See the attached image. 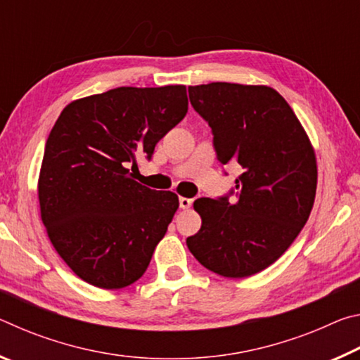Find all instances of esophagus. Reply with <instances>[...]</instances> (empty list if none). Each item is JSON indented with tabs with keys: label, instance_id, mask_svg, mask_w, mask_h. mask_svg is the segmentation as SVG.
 <instances>
[{
	"label": "esophagus",
	"instance_id": "esophagus-1",
	"mask_svg": "<svg viewBox=\"0 0 360 360\" xmlns=\"http://www.w3.org/2000/svg\"><path fill=\"white\" fill-rule=\"evenodd\" d=\"M193 200L192 198H186V197H179V206L182 210H188L191 208Z\"/></svg>",
	"mask_w": 360,
	"mask_h": 360
}]
</instances>
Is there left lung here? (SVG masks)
<instances>
[{
  "instance_id": "8db88e82",
  "label": "left lung",
  "mask_w": 360,
  "mask_h": 360,
  "mask_svg": "<svg viewBox=\"0 0 360 360\" xmlns=\"http://www.w3.org/2000/svg\"><path fill=\"white\" fill-rule=\"evenodd\" d=\"M195 111L208 122L217 160L243 168L236 198H198L202 229L188 251L225 278L255 275L281 257L311 212L318 167L300 120L266 85L211 82L188 87Z\"/></svg>"
}]
</instances>
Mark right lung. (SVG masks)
<instances>
[{
	"instance_id": "add662e5",
	"label": "right lung",
	"mask_w": 360,
	"mask_h": 360,
	"mask_svg": "<svg viewBox=\"0 0 360 360\" xmlns=\"http://www.w3.org/2000/svg\"><path fill=\"white\" fill-rule=\"evenodd\" d=\"M186 85L117 87L66 106L46 141L41 219L60 257L85 283L122 289L148 270L178 195L131 179L184 119Z\"/></svg>"
}]
</instances>
